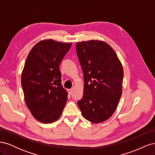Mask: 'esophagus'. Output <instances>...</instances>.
Segmentation results:
<instances>
[{
  "instance_id": "34e87169",
  "label": "esophagus",
  "mask_w": 155,
  "mask_h": 155,
  "mask_svg": "<svg viewBox=\"0 0 155 155\" xmlns=\"http://www.w3.org/2000/svg\"><path fill=\"white\" fill-rule=\"evenodd\" d=\"M72 92H73V89L72 88L68 89V93L69 95H71L72 94Z\"/></svg>"
}]
</instances>
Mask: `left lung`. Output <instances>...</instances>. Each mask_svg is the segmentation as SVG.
<instances>
[{
  "instance_id": "obj_1",
  "label": "left lung",
  "mask_w": 155,
  "mask_h": 155,
  "mask_svg": "<svg viewBox=\"0 0 155 155\" xmlns=\"http://www.w3.org/2000/svg\"><path fill=\"white\" fill-rule=\"evenodd\" d=\"M76 52L85 82L78 105L86 120L103 122L114 113L121 97L122 65L114 50L104 41L77 43Z\"/></svg>"
}]
</instances>
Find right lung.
Instances as JSON below:
<instances>
[{
    "mask_svg": "<svg viewBox=\"0 0 155 155\" xmlns=\"http://www.w3.org/2000/svg\"><path fill=\"white\" fill-rule=\"evenodd\" d=\"M71 46L51 39L41 41L26 60L21 76L25 102L33 116L42 123L57 120L68 100L59 65Z\"/></svg>",
    "mask_w": 155,
    "mask_h": 155,
    "instance_id": "right-lung-1",
    "label": "right lung"
}]
</instances>
